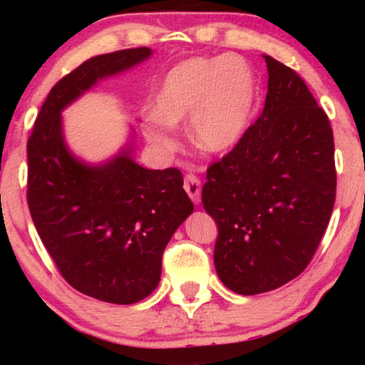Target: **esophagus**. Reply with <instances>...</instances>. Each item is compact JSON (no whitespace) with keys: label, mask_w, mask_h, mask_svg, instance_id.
Here are the masks:
<instances>
[{"label":"esophagus","mask_w":365,"mask_h":365,"mask_svg":"<svg viewBox=\"0 0 365 365\" xmlns=\"http://www.w3.org/2000/svg\"><path fill=\"white\" fill-rule=\"evenodd\" d=\"M183 188L192 199V202L199 204L200 202V180L195 177V175H187L185 183H183Z\"/></svg>","instance_id":"esophagus-1"}]
</instances>
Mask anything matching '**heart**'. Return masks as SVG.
Segmentation results:
<instances>
[{"instance_id": "1", "label": "heart", "mask_w": 365, "mask_h": 365, "mask_svg": "<svg viewBox=\"0 0 365 365\" xmlns=\"http://www.w3.org/2000/svg\"><path fill=\"white\" fill-rule=\"evenodd\" d=\"M259 103V83L242 56H192L177 63L156 87L142 125L158 150L177 145L171 127L187 120L188 139L204 153H226L244 139Z\"/></svg>"}]
</instances>
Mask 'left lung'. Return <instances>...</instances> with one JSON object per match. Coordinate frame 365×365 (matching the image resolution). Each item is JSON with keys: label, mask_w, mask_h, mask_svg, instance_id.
Masks as SVG:
<instances>
[{"label": "left lung", "mask_w": 365, "mask_h": 365, "mask_svg": "<svg viewBox=\"0 0 365 365\" xmlns=\"http://www.w3.org/2000/svg\"><path fill=\"white\" fill-rule=\"evenodd\" d=\"M267 94L235 149L209 166L204 209L217 225L215 267L240 295L283 287L311 262L336 195L333 130L305 82L264 54Z\"/></svg>", "instance_id": "8db88e82"}]
</instances>
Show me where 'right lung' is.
<instances>
[{
	"label": "right lung",
	"instance_id": "obj_1",
	"mask_svg": "<svg viewBox=\"0 0 365 365\" xmlns=\"http://www.w3.org/2000/svg\"><path fill=\"white\" fill-rule=\"evenodd\" d=\"M149 48L83 61L53 87L27 142V202L41 240L75 290L128 305L156 290L163 250L194 212L180 170L133 159V130L115 156L87 163L70 150L63 110L104 78L149 60Z\"/></svg>",
	"mask_w": 365,
	"mask_h": 365
}]
</instances>
